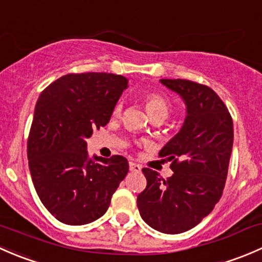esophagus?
Listing matches in <instances>:
<instances>
[{
	"label": "esophagus",
	"instance_id": "34e87169",
	"mask_svg": "<svg viewBox=\"0 0 262 262\" xmlns=\"http://www.w3.org/2000/svg\"><path fill=\"white\" fill-rule=\"evenodd\" d=\"M129 170L132 172H141L142 167L138 165V163H134V162H129Z\"/></svg>",
	"mask_w": 262,
	"mask_h": 262
}]
</instances>
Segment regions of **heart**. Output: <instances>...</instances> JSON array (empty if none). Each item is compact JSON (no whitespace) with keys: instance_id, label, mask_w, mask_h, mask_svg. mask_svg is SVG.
Returning <instances> with one entry per match:
<instances>
[{"instance_id":"b5f03b06","label":"heart","mask_w":262,"mask_h":262,"mask_svg":"<svg viewBox=\"0 0 262 262\" xmlns=\"http://www.w3.org/2000/svg\"><path fill=\"white\" fill-rule=\"evenodd\" d=\"M144 101H146V109L148 115L152 118V116H162V118H167L168 114H170L171 110V104L168 101L167 97H165L161 94H148L146 97H144ZM121 109H123V104L121 101L116 102L114 110H113V114L115 116L120 115Z\"/></svg>"}]
</instances>
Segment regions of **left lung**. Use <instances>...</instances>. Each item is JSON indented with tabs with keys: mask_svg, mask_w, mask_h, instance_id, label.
<instances>
[{
	"mask_svg": "<svg viewBox=\"0 0 262 262\" xmlns=\"http://www.w3.org/2000/svg\"><path fill=\"white\" fill-rule=\"evenodd\" d=\"M186 106L181 129L160 150L171 161L172 176L161 179L143 168L147 186L137 198L139 213L149 227L178 234L194 228L219 202L233 147V121L210 87L187 80H160Z\"/></svg>",
	"mask_w": 262,
	"mask_h": 262,
	"instance_id": "left-lung-1",
	"label": "left lung"
}]
</instances>
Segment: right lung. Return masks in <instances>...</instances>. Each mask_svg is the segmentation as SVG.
Segmentation results:
<instances>
[{
    "label": "right lung",
    "mask_w": 262,
    "mask_h": 262,
    "mask_svg": "<svg viewBox=\"0 0 262 262\" xmlns=\"http://www.w3.org/2000/svg\"><path fill=\"white\" fill-rule=\"evenodd\" d=\"M128 80L113 73L66 75L35 105L28 139L31 180L48 212L70 226L106 213L129 171L123 156L90 157L86 139L109 123Z\"/></svg>",
    "instance_id": "add662e5"
}]
</instances>
